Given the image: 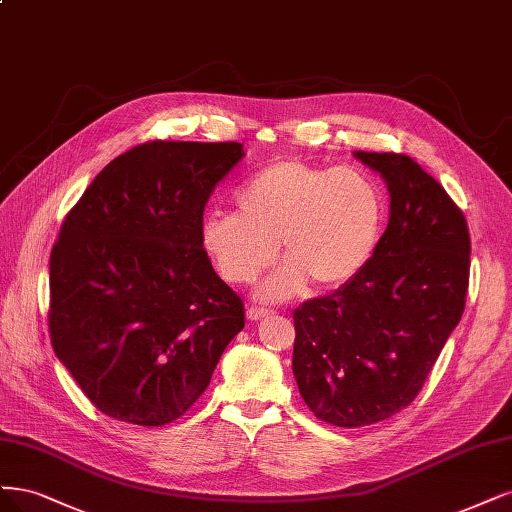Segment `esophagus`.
<instances>
[{"instance_id":"34e87169","label":"esophagus","mask_w":512,"mask_h":512,"mask_svg":"<svg viewBox=\"0 0 512 512\" xmlns=\"http://www.w3.org/2000/svg\"><path fill=\"white\" fill-rule=\"evenodd\" d=\"M267 315H271L269 309H260V307H250L248 309V320L250 322H258V320H262V317H267Z\"/></svg>"}]
</instances>
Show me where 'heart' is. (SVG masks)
Segmentation results:
<instances>
[{
	"label": "heart",
	"mask_w": 512,
	"mask_h": 512,
	"mask_svg": "<svg viewBox=\"0 0 512 512\" xmlns=\"http://www.w3.org/2000/svg\"><path fill=\"white\" fill-rule=\"evenodd\" d=\"M239 211L211 209L199 241L228 284H250L277 256L286 262L256 288L264 303L349 286L375 256L385 222L383 192L356 167L284 158L256 171L237 192Z\"/></svg>",
	"instance_id": "b5f03b06"
}]
</instances>
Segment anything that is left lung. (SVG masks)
Masks as SVG:
<instances>
[{
  "label": "left lung",
  "instance_id": "left-lung-1",
  "mask_svg": "<svg viewBox=\"0 0 512 512\" xmlns=\"http://www.w3.org/2000/svg\"><path fill=\"white\" fill-rule=\"evenodd\" d=\"M390 192V222L349 286L294 311L292 373L307 407L362 428L413 402L460 324L470 275L466 218L413 158L354 152Z\"/></svg>",
  "mask_w": 512,
  "mask_h": 512
}]
</instances>
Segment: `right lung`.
<instances>
[{
    "label": "right lung",
    "instance_id": "add662e5",
    "mask_svg": "<svg viewBox=\"0 0 512 512\" xmlns=\"http://www.w3.org/2000/svg\"><path fill=\"white\" fill-rule=\"evenodd\" d=\"M237 142H148L105 167L50 254V339L108 417L165 426L190 409L245 326L199 241Z\"/></svg>",
    "mask_w": 512,
    "mask_h": 512
}]
</instances>
